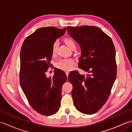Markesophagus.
<instances>
[{"label": "esophagus", "mask_w": 132, "mask_h": 132, "mask_svg": "<svg viewBox=\"0 0 132 132\" xmlns=\"http://www.w3.org/2000/svg\"><path fill=\"white\" fill-rule=\"evenodd\" d=\"M65 72H66V75H67V77H68V76H69V71H66Z\"/></svg>", "instance_id": "1"}]
</instances>
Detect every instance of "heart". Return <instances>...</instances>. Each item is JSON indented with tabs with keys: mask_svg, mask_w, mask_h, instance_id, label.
<instances>
[{
	"mask_svg": "<svg viewBox=\"0 0 132 132\" xmlns=\"http://www.w3.org/2000/svg\"><path fill=\"white\" fill-rule=\"evenodd\" d=\"M64 42H65L66 44L68 46V47L70 49L72 46H75V43L74 41L70 38H66L64 39ZM58 44L59 43L58 41H55L54 44H53L52 46V53L53 54H55L56 52H57ZM74 63V61L71 60V59H64V60H61L60 62H58L57 64H56V66H57V68L62 70L63 71H69L73 68Z\"/></svg>",
	"mask_w": 132,
	"mask_h": 132,
	"instance_id": "heart-1",
	"label": "heart"
}]
</instances>
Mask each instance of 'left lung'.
Listing matches in <instances>:
<instances>
[{"mask_svg": "<svg viewBox=\"0 0 132 132\" xmlns=\"http://www.w3.org/2000/svg\"><path fill=\"white\" fill-rule=\"evenodd\" d=\"M67 30L81 47L78 67L88 72L69 74L74 105L83 113L94 114L106 102L116 79L115 48L111 38L98 27H67Z\"/></svg>", "mask_w": 132, "mask_h": 132, "instance_id": "obj_1", "label": "left lung"}]
</instances>
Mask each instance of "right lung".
<instances>
[{"label": "right lung", "instance_id": "obj_1", "mask_svg": "<svg viewBox=\"0 0 132 132\" xmlns=\"http://www.w3.org/2000/svg\"><path fill=\"white\" fill-rule=\"evenodd\" d=\"M66 28H40L26 38L20 52V83L30 106L41 114L51 116L60 107L61 89L67 80L65 72L55 69L53 77L46 72L50 67L52 46Z\"/></svg>", "mask_w": 132, "mask_h": 132}]
</instances>
